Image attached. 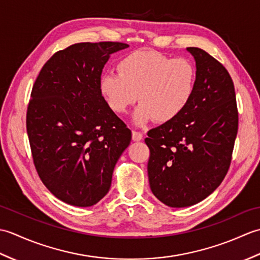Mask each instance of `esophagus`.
<instances>
[{
    "instance_id": "1",
    "label": "esophagus",
    "mask_w": 260,
    "mask_h": 260,
    "mask_svg": "<svg viewBox=\"0 0 260 260\" xmlns=\"http://www.w3.org/2000/svg\"><path fill=\"white\" fill-rule=\"evenodd\" d=\"M132 137H133L134 142H140V141L143 140V134L141 133V132L133 131V132H132Z\"/></svg>"
}]
</instances>
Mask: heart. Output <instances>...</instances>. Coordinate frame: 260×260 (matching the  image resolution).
I'll use <instances>...</instances> for the list:
<instances>
[{"mask_svg": "<svg viewBox=\"0 0 260 260\" xmlns=\"http://www.w3.org/2000/svg\"><path fill=\"white\" fill-rule=\"evenodd\" d=\"M118 74H103L99 90L108 107L125 114L141 103L134 114L137 124L154 119L169 123L187 107L196 92L198 71L189 58H171L156 51H135L117 63Z\"/></svg>", "mask_w": 260, "mask_h": 260, "instance_id": "obj_1", "label": "heart"}]
</instances>
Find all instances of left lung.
Segmentation results:
<instances>
[{
  "label": "left lung",
  "mask_w": 260,
  "mask_h": 260,
  "mask_svg": "<svg viewBox=\"0 0 260 260\" xmlns=\"http://www.w3.org/2000/svg\"><path fill=\"white\" fill-rule=\"evenodd\" d=\"M196 60L197 88L175 119L148 131V181L159 201L172 208L204 200L227 174L238 132L234 82L218 60L186 48Z\"/></svg>",
  "instance_id": "8db88e82"
}]
</instances>
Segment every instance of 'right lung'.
Instances as JSON below:
<instances>
[{
    "mask_svg": "<svg viewBox=\"0 0 260 260\" xmlns=\"http://www.w3.org/2000/svg\"><path fill=\"white\" fill-rule=\"evenodd\" d=\"M121 42H81L56 52L33 85L26 132L33 163L52 194L91 207L107 194L132 132L99 90L110 54Z\"/></svg>",
    "mask_w": 260,
    "mask_h": 260,
    "instance_id": "1",
    "label": "right lung"
}]
</instances>
